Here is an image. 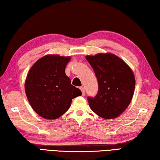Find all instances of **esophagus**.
Returning <instances> with one entry per match:
<instances>
[{
  "mask_svg": "<svg viewBox=\"0 0 160 160\" xmlns=\"http://www.w3.org/2000/svg\"><path fill=\"white\" fill-rule=\"evenodd\" d=\"M80 89L81 92H82V96H84V95H85V88H84V87H80Z\"/></svg>",
  "mask_w": 160,
  "mask_h": 160,
  "instance_id": "esophagus-1",
  "label": "esophagus"
}]
</instances>
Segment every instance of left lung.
I'll use <instances>...</instances> for the list:
<instances>
[{
    "mask_svg": "<svg viewBox=\"0 0 160 160\" xmlns=\"http://www.w3.org/2000/svg\"><path fill=\"white\" fill-rule=\"evenodd\" d=\"M98 81L95 97H88L89 105L100 117L110 119L123 113L131 103L135 80L131 69L120 58L112 53L88 56Z\"/></svg>",
    "mask_w": 160,
    "mask_h": 160,
    "instance_id": "8db88e82",
    "label": "left lung"
}]
</instances>
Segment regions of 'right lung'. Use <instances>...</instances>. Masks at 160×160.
Segmentation results:
<instances>
[{
  "label": "right lung",
  "instance_id": "right-lung-1",
  "mask_svg": "<svg viewBox=\"0 0 160 160\" xmlns=\"http://www.w3.org/2000/svg\"><path fill=\"white\" fill-rule=\"evenodd\" d=\"M70 57L48 55L40 58L29 70L25 92L32 109L42 117L56 119L66 113L72 99L82 95L71 85L65 68Z\"/></svg>",
  "mask_w": 160,
  "mask_h": 160
}]
</instances>
